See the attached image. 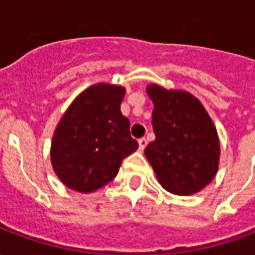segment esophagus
Here are the masks:
<instances>
[{
    "mask_svg": "<svg viewBox=\"0 0 255 255\" xmlns=\"http://www.w3.org/2000/svg\"><path fill=\"white\" fill-rule=\"evenodd\" d=\"M138 143H139V150H140V151H143L144 147H146V144H147V139L140 138L138 140Z\"/></svg>",
    "mask_w": 255,
    "mask_h": 255,
    "instance_id": "obj_1",
    "label": "esophagus"
}]
</instances>
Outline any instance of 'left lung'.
I'll return each instance as SVG.
<instances>
[{
	"instance_id": "obj_1",
	"label": "left lung",
	"mask_w": 255,
	"mask_h": 255,
	"mask_svg": "<svg viewBox=\"0 0 255 255\" xmlns=\"http://www.w3.org/2000/svg\"><path fill=\"white\" fill-rule=\"evenodd\" d=\"M153 101L155 139L144 155L166 191L191 195L206 187L219 169L220 142L206 109L187 91L147 86Z\"/></svg>"
}]
</instances>
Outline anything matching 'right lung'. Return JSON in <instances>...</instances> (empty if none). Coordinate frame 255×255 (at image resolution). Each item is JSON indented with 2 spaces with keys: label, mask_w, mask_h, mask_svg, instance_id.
Instances as JSON below:
<instances>
[{
  "label": "right lung",
  "mask_w": 255,
  "mask_h": 255,
  "mask_svg": "<svg viewBox=\"0 0 255 255\" xmlns=\"http://www.w3.org/2000/svg\"><path fill=\"white\" fill-rule=\"evenodd\" d=\"M126 89L98 83L79 94L54 131L53 169L73 191L93 192L116 177L123 160L138 149L120 104Z\"/></svg>",
  "instance_id": "right-lung-1"
}]
</instances>
